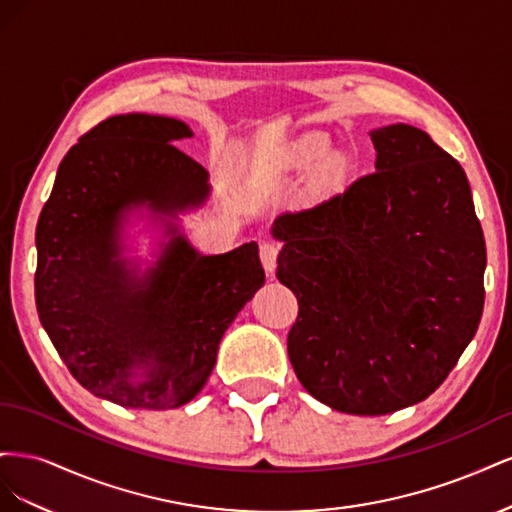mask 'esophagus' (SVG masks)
Here are the masks:
<instances>
[{"label": "esophagus", "instance_id": "34e87169", "mask_svg": "<svg viewBox=\"0 0 512 512\" xmlns=\"http://www.w3.org/2000/svg\"><path fill=\"white\" fill-rule=\"evenodd\" d=\"M277 254H280V247L271 241L260 243V262L267 273H273L277 269Z\"/></svg>", "mask_w": 512, "mask_h": 512}]
</instances>
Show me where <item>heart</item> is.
I'll use <instances>...</instances> for the list:
<instances>
[{
	"mask_svg": "<svg viewBox=\"0 0 512 512\" xmlns=\"http://www.w3.org/2000/svg\"><path fill=\"white\" fill-rule=\"evenodd\" d=\"M309 153H316V145H312V147H309Z\"/></svg>",
	"mask_w": 512,
	"mask_h": 512,
	"instance_id": "heart-1",
	"label": "heart"
}]
</instances>
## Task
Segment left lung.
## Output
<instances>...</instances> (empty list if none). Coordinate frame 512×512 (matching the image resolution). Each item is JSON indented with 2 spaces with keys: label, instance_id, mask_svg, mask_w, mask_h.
<instances>
[{
  "label": "left lung",
  "instance_id": "8db88e82",
  "mask_svg": "<svg viewBox=\"0 0 512 512\" xmlns=\"http://www.w3.org/2000/svg\"><path fill=\"white\" fill-rule=\"evenodd\" d=\"M376 173L277 215V280L299 301L294 374L337 412L427 399L476 335L487 250L455 158L408 123L371 130Z\"/></svg>",
  "mask_w": 512,
  "mask_h": 512
}]
</instances>
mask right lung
I'll use <instances>...</instances> for the list:
<instances>
[{
    "mask_svg": "<svg viewBox=\"0 0 512 512\" xmlns=\"http://www.w3.org/2000/svg\"><path fill=\"white\" fill-rule=\"evenodd\" d=\"M190 136L162 115L108 117L61 160L36 228L42 327L72 376L123 408L192 401L222 335L265 284L254 241L207 256L179 230V213L211 196L207 170L173 145ZM136 210L163 226L147 270L122 243Z\"/></svg>",
    "mask_w": 512,
    "mask_h": 512,
    "instance_id": "obj_1",
    "label": "right lung"
}]
</instances>
